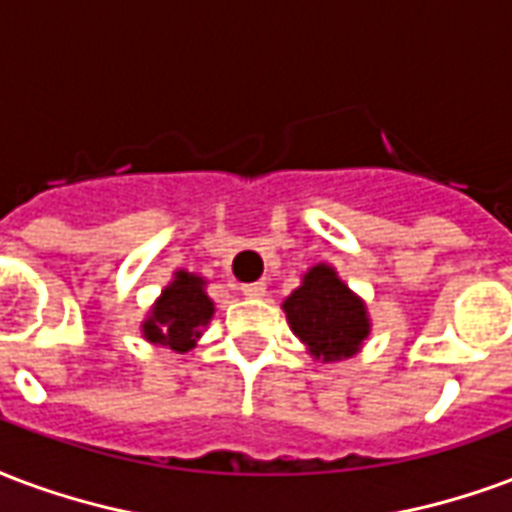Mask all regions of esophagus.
Here are the masks:
<instances>
[{
	"label": "esophagus",
	"mask_w": 512,
	"mask_h": 512,
	"mask_svg": "<svg viewBox=\"0 0 512 512\" xmlns=\"http://www.w3.org/2000/svg\"><path fill=\"white\" fill-rule=\"evenodd\" d=\"M241 293L246 298H260V295L266 293V282H246V285H241Z\"/></svg>",
	"instance_id": "34e87169"
}]
</instances>
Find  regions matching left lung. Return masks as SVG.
<instances>
[{
	"instance_id": "1",
	"label": "left lung",
	"mask_w": 512,
	"mask_h": 512,
	"mask_svg": "<svg viewBox=\"0 0 512 512\" xmlns=\"http://www.w3.org/2000/svg\"><path fill=\"white\" fill-rule=\"evenodd\" d=\"M295 336L323 361H339L369 336L366 306L339 282L333 268L314 266L285 301Z\"/></svg>"
}]
</instances>
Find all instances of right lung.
Instances as JSON below:
<instances>
[{
  "mask_svg": "<svg viewBox=\"0 0 512 512\" xmlns=\"http://www.w3.org/2000/svg\"><path fill=\"white\" fill-rule=\"evenodd\" d=\"M203 285L206 282L200 276L179 271L176 282L165 287V293L143 325V336L154 344H165L170 350L187 352L200 336V328L214 314V304L203 293Z\"/></svg>",
  "mask_w": 512,
  "mask_h": 512,
  "instance_id": "1",
  "label": "right lung"
}]
</instances>
